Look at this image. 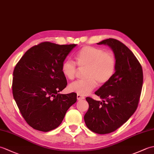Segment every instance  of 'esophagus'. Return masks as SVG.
I'll return each instance as SVG.
<instances>
[{
	"label": "esophagus",
	"mask_w": 154,
	"mask_h": 154,
	"mask_svg": "<svg viewBox=\"0 0 154 154\" xmlns=\"http://www.w3.org/2000/svg\"><path fill=\"white\" fill-rule=\"evenodd\" d=\"M77 98L78 100H83L85 99V97L83 95H81V94H78L77 95Z\"/></svg>",
	"instance_id": "obj_1"
}]
</instances>
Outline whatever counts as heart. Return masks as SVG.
Masks as SVG:
<instances>
[{
    "label": "heart",
    "instance_id": "1",
    "mask_svg": "<svg viewBox=\"0 0 154 154\" xmlns=\"http://www.w3.org/2000/svg\"><path fill=\"white\" fill-rule=\"evenodd\" d=\"M75 60L80 67H87L86 79L75 81L69 85V91L81 95L90 93L97 87L109 82L115 73L116 58L112 51L102 48L85 46L75 54ZM77 70L76 63L69 59L61 65V72L67 79L73 80Z\"/></svg>",
    "mask_w": 154,
    "mask_h": 154
}]
</instances>
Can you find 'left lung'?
<instances>
[{
    "label": "left lung",
    "mask_w": 154,
    "mask_h": 154,
    "mask_svg": "<svg viewBox=\"0 0 154 154\" xmlns=\"http://www.w3.org/2000/svg\"><path fill=\"white\" fill-rule=\"evenodd\" d=\"M97 44L112 49L116 58V71L112 79L94 93L102 102L86 98L89 107L84 120L91 131L105 134L115 131L134 113L141 94L143 71L134 54L121 42L109 38Z\"/></svg>",
    "instance_id": "1"
}]
</instances>
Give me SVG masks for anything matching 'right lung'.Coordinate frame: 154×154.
<instances>
[{"mask_svg":"<svg viewBox=\"0 0 154 154\" xmlns=\"http://www.w3.org/2000/svg\"><path fill=\"white\" fill-rule=\"evenodd\" d=\"M76 44L45 42L32 47L16 65L12 94L20 112L34 129L56 128L77 101V94L59 93L66 87L61 65Z\"/></svg>","mask_w":154,"mask_h":154,"instance_id":"add662e5","label":"right lung"}]
</instances>
